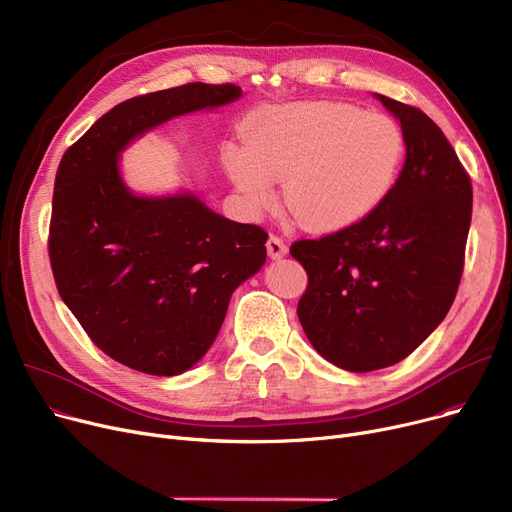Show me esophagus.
I'll list each match as a JSON object with an SVG mask.
<instances>
[{
	"label": "esophagus",
	"instance_id": "34e87169",
	"mask_svg": "<svg viewBox=\"0 0 512 512\" xmlns=\"http://www.w3.org/2000/svg\"><path fill=\"white\" fill-rule=\"evenodd\" d=\"M265 247H267V255H270L272 259H282L288 253L286 242L282 238H278V236L267 238V245Z\"/></svg>",
	"mask_w": 512,
	"mask_h": 512
}]
</instances>
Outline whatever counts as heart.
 I'll return each instance as SVG.
<instances>
[{
    "label": "heart",
    "mask_w": 512,
    "mask_h": 512,
    "mask_svg": "<svg viewBox=\"0 0 512 512\" xmlns=\"http://www.w3.org/2000/svg\"><path fill=\"white\" fill-rule=\"evenodd\" d=\"M228 143L222 164L251 209L272 207L282 180L288 211L303 228L353 226L390 195L405 159L400 126L348 103L297 101L265 107Z\"/></svg>",
    "instance_id": "heart-1"
}]
</instances>
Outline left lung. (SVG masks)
<instances>
[{"label":"left lung","instance_id":"obj_1","mask_svg":"<svg viewBox=\"0 0 512 512\" xmlns=\"http://www.w3.org/2000/svg\"><path fill=\"white\" fill-rule=\"evenodd\" d=\"M400 122L407 157L390 195L367 218L319 240H299L309 286L301 326L340 369L390 367L432 334L459 288L473 191L459 157L421 110L373 93Z\"/></svg>","mask_w":512,"mask_h":512}]
</instances>
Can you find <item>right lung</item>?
Returning a JSON list of instances; mask_svg holds the SVG:
<instances>
[{
    "label": "right lung",
    "instance_id": "add662e5",
    "mask_svg": "<svg viewBox=\"0 0 512 512\" xmlns=\"http://www.w3.org/2000/svg\"><path fill=\"white\" fill-rule=\"evenodd\" d=\"M242 97L188 83L122 101L62 157L49 259L62 301L114 361L149 375L191 369L218 336L232 292L265 263L267 234L209 209L193 191L137 195L120 157L172 118Z\"/></svg>",
    "mask_w": 512,
    "mask_h": 512
}]
</instances>
